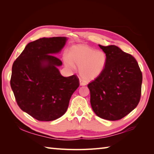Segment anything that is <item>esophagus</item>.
Listing matches in <instances>:
<instances>
[{"label":"esophagus","instance_id":"esophagus-1","mask_svg":"<svg viewBox=\"0 0 154 154\" xmlns=\"http://www.w3.org/2000/svg\"><path fill=\"white\" fill-rule=\"evenodd\" d=\"M79 83H80V85L81 86H84V85H87V83L85 82V81L81 80V79H80Z\"/></svg>","mask_w":154,"mask_h":154}]
</instances>
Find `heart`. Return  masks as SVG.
Segmentation results:
<instances>
[{"label": "heart", "mask_w": 154, "mask_h": 154, "mask_svg": "<svg viewBox=\"0 0 154 154\" xmlns=\"http://www.w3.org/2000/svg\"><path fill=\"white\" fill-rule=\"evenodd\" d=\"M107 56L103 51H97L87 45H75L69 51L64 59L68 68L79 66L80 76L85 81H92L102 74L106 67Z\"/></svg>", "instance_id": "obj_1"}]
</instances>
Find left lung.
<instances>
[{"label": "left lung", "mask_w": 154, "mask_h": 154, "mask_svg": "<svg viewBox=\"0 0 154 154\" xmlns=\"http://www.w3.org/2000/svg\"><path fill=\"white\" fill-rule=\"evenodd\" d=\"M107 56L104 70L88 85L91 107L97 115L108 120H118L138 105L142 74L132 55L116 45H99Z\"/></svg>", "instance_id": "8db88e82"}]
</instances>
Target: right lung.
Returning <instances> with one entry per match:
<instances>
[{
    "label": "right lung",
    "mask_w": 154,
    "mask_h": 154,
    "mask_svg": "<svg viewBox=\"0 0 154 154\" xmlns=\"http://www.w3.org/2000/svg\"><path fill=\"white\" fill-rule=\"evenodd\" d=\"M66 37L42 38L27 44L12 65L11 86L19 107L40 121L56 120L66 112L71 97L79 86L77 75L65 77L55 55Z\"/></svg>",
    "instance_id": "add662e5"
}]
</instances>
